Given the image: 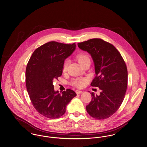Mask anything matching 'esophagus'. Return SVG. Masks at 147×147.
Wrapping results in <instances>:
<instances>
[{
	"label": "esophagus",
	"mask_w": 147,
	"mask_h": 147,
	"mask_svg": "<svg viewBox=\"0 0 147 147\" xmlns=\"http://www.w3.org/2000/svg\"><path fill=\"white\" fill-rule=\"evenodd\" d=\"M77 94H82L83 92V91H81V90H76V91Z\"/></svg>",
	"instance_id": "obj_1"
}]
</instances>
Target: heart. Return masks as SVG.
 Returning <instances> with one entry per match:
<instances>
[{"label": "heart", "mask_w": 147, "mask_h": 147, "mask_svg": "<svg viewBox=\"0 0 147 147\" xmlns=\"http://www.w3.org/2000/svg\"><path fill=\"white\" fill-rule=\"evenodd\" d=\"M76 59L78 62L83 65L84 64L88 61H90V57L89 55L85 52H80L76 55ZM68 61H65L63 64V71H66L68 69ZM88 79L86 78H79L73 80L71 84L77 88L83 87L85 83L88 82Z\"/></svg>", "instance_id": "b5f03b06"}]
</instances>
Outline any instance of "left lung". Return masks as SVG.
Returning <instances> with one entry per match:
<instances>
[{
    "instance_id": "obj_1",
    "label": "left lung",
    "mask_w": 147,
    "mask_h": 147,
    "mask_svg": "<svg viewBox=\"0 0 147 147\" xmlns=\"http://www.w3.org/2000/svg\"><path fill=\"white\" fill-rule=\"evenodd\" d=\"M78 46L91 55L96 73L91 85L101 90L98 96L91 92L86 111L94 119H108L117 111L126 95L128 72L125 62L113 45L101 38L90 39Z\"/></svg>"
}]
</instances>
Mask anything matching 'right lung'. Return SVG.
Segmentation results:
<instances>
[{
  "label": "right lung",
  "mask_w": 147,
  "mask_h": 147,
  "mask_svg": "<svg viewBox=\"0 0 147 147\" xmlns=\"http://www.w3.org/2000/svg\"><path fill=\"white\" fill-rule=\"evenodd\" d=\"M76 43L51 41L38 47L30 57L26 68V86L36 111L49 119L65 113L66 106L76 93L67 89L61 94L55 91L53 80L61 77L64 60L76 49Z\"/></svg>",
  "instance_id": "right-lung-1"
}]
</instances>
